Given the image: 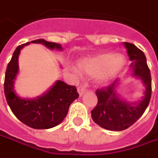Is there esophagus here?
Returning <instances> with one entry per match:
<instances>
[{
  "instance_id": "obj_1",
  "label": "esophagus",
  "mask_w": 158,
  "mask_h": 158,
  "mask_svg": "<svg viewBox=\"0 0 158 158\" xmlns=\"http://www.w3.org/2000/svg\"><path fill=\"white\" fill-rule=\"evenodd\" d=\"M77 91L79 93L80 96H81V95L84 94L85 92L87 91V88H86V86H84V85H81V86H79L77 88Z\"/></svg>"
}]
</instances>
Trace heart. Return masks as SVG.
<instances>
[{
  "mask_svg": "<svg viewBox=\"0 0 158 158\" xmlns=\"http://www.w3.org/2000/svg\"><path fill=\"white\" fill-rule=\"evenodd\" d=\"M126 64L123 55L111 52H100L84 58L77 63L81 73L94 77L99 83H105L121 72Z\"/></svg>",
  "mask_w": 158,
  "mask_h": 158,
  "instance_id": "b5f03b06",
  "label": "heart"
}]
</instances>
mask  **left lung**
<instances>
[{"label": "left lung", "mask_w": 158, "mask_h": 158, "mask_svg": "<svg viewBox=\"0 0 158 158\" xmlns=\"http://www.w3.org/2000/svg\"><path fill=\"white\" fill-rule=\"evenodd\" d=\"M127 55L132 61L133 76L139 78L145 86V97L140 102L127 103L120 99L116 93L119 80L98 88V103L92 110V118L95 123L107 130L122 131L132 126L144 114L152 96V77L144 52L129 42H124Z\"/></svg>", "instance_id": "obj_1"}]
</instances>
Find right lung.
I'll list each match as a JSON object with an SVG mask.
<instances>
[{
    "label": "right lung",
    "mask_w": 158,
    "mask_h": 158,
    "mask_svg": "<svg viewBox=\"0 0 158 158\" xmlns=\"http://www.w3.org/2000/svg\"><path fill=\"white\" fill-rule=\"evenodd\" d=\"M31 42L42 43L50 49L62 47L55 43L38 39ZM25 44L19 46L7 64L5 74L4 93L10 109L23 123L35 129H48L57 126L66 117L69 107L79 97L76 86H70L62 81H57L50 90L35 99H21L13 90V83L19 72V55Z\"/></svg>",
    "instance_id": "add662e5"
}]
</instances>
